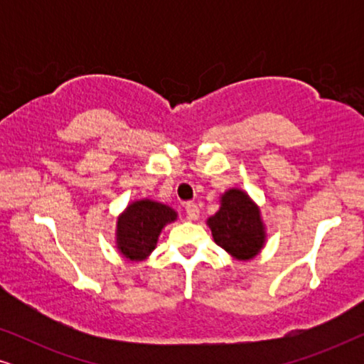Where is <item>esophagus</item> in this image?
I'll list each match as a JSON object with an SVG mask.
<instances>
[{
  "label": "esophagus",
  "mask_w": 364,
  "mask_h": 364,
  "mask_svg": "<svg viewBox=\"0 0 364 364\" xmlns=\"http://www.w3.org/2000/svg\"><path fill=\"white\" fill-rule=\"evenodd\" d=\"M186 213H187L188 220L196 222V220H198V215H200V210H198L197 203L187 202V203H186Z\"/></svg>",
  "instance_id": "obj_1"
}]
</instances>
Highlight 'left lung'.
Instances as JSON below:
<instances>
[{
  "instance_id": "left-lung-1",
  "label": "left lung",
  "mask_w": 364,
  "mask_h": 364,
  "mask_svg": "<svg viewBox=\"0 0 364 364\" xmlns=\"http://www.w3.org/2000/svg\"><path fill=\"white\" fill-rule=\"evenodd\" d=\"M213 242L233 260H253L267 242V227L257 202L243 191L232 187L220 196L215 215L207 218Z\"/></svg>"
}]
</instances>
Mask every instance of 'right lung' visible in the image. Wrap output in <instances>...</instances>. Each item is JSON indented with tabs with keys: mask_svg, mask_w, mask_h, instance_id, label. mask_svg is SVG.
Wrapping results in <instances>:
<instances>
[{
	"mask_svg": "<svg viewBox=\"0 0 364 364\" xmlns=\"http://www.w3.org/2000/svg\"><path fill=\"white\" fill-rule=\"evenodd\" d=\"M177 212L152 198L127 203L116 223V248L127 262H144L156 250L159 237L168 223L177 220Z\"/></svg>",
	"mask_w": 364,
	"mask_h": 364,
	"instance_id": "obj_1",
	"label": "right lung"
}]
</instances>
